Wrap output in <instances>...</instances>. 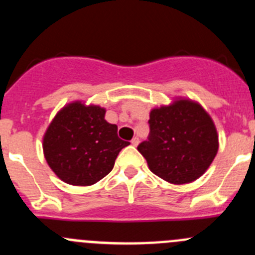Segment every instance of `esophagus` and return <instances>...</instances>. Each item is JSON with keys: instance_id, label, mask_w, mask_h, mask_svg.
Returning a JSON list of instances; mask_svg holds the SVG:
<instances>
[{"instance_id": "esophagus-1", "label": "esophagus", "mask_w": 255, "mask_h": 255, "mask_svg": "<svg viewBox=\"0 0 255 255\" xmlns=\"http://www.w3.org/2000/svg\"><path fill=\"white\" fill-rule=\"evenodd\" d=\"M131 144H132V145H134V147H136V145H138V144H139V138H138V136H134V138L131 139Z\"/></svg>"}]
</instances>
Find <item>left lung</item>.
<instances>
[{"instance_id": "8db88e82", "label": "left lung", "mask_w": 255, "mask_h": 255, "mask_svg": "<svg viewBox=\"0 0 255 255\" xmlns=\"http://www.w3.org/2000/svg\"><path fill=\"white\" fill-rule=\"evenodd\" d=\"M148 140L138 150L150 171L171 184H186L200 177L218 150L215 124L202 106L180 100L154 108L149 115Z\"/></svg>"}]
</instances>
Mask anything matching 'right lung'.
<instances>
[{"mask_svg":"<svg viewBox=\"0 0 255 255\" xmlns=\"http://www.w3.org/2000/svg\"><path fill=\"white\" fill-rule=\"evenodd\" d=\"M105 108L67 105L56 115L43 138L47 163L70 185H93L108 175L129 141L117 136V126L105 120Z\"/></svg>","mask_w":255,"mask_h":255,"instance_id":"add662e5","label":"right lung"}]
</instances>
